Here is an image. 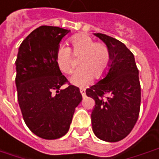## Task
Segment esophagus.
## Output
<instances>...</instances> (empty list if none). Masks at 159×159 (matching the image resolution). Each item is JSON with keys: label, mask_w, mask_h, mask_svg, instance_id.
<instances>
[{"label": "esophagus", "mask_w": 159, "mask_h": 159, "mask_svg": "<svg viewBox=\"0 0 159 159\" xmlns=\"http://www.w3.org/2000/svg\"><path fill=\"white\" fill-rule=\"evenodd\" d=\"M80 93L82 94L83 97H85V89H80Z\"/></svg>", "instance_id": "34e87169"}]
</instances>
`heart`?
I'll list each match as a JSON object with an SVG mask.
<instances>
[{
	"mask_svg": "<svg viewBox=\"0 0 159 159\" xmlns=\"http://www.w3.org/2000/svg\"><path fill=\"white\" fill-rule=\"evenodd\" d=\"M70 48L61 46L56 54V61L59 69L66 75L74 69V57H79L81 67L70 77L71 83L76 86H84L93 79H102L110 69L111 51L102 42H94L89 34L80 33L69 39Z\"/></svg>",
	"mask_w": 159,
	"mask_h": 159,
	"instance_id": "obj_1",
	"label": "heart"
}]
</instances>
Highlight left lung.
Returning <instances> with one entry per match:
<instances>
[{
  "instance_id": "left-lung-1",
  "label": "left lung",
  "mask_w": 159,
  "mask_h": 159,
  "mask_svg": "<svg viewBox=\"0 0 159 159\" xmlns=\"http://www.w3.org/2000/svg\"><path fill=\"white\" fill-rule=\"evenodd\" d=\"M111 51L110 70L103 79L86 89L95 100L92 129L98 139L117 142L136 125L140 111L141 86L133 54L123 43L101 33L95 34Z\"/></svg>"
}]
</instances>
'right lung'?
Returning <instances> with one entry per match:
<instances>
[{"label":"right lung","mask_w":159,"mask_h":159,"mask_svg":"<svg viewBox=\"0 0 159 159\" xmlns=\"http://www.w3.org/2000/svg\"><path fill=\"white\" fill-rule=\"evenodd\" d=\"M68 33L59 27H39L23 40L16 61L17 98L23 120L43 139L64 136L82 101L79 88L69 83L56 61L59 43ZM65 84L67 88L61 90Z\"/></svg>","instance_id":"obj_1"}]
</instances>
